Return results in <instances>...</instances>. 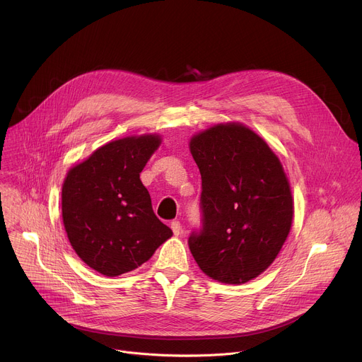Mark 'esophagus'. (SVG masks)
<instances>
[{"mask_svg":"<svg viewBox=\"0 0 362 362\" xmlns=\"http://www.w3.org/2000/svg\"><path fill=\"white\" fill-rule=\"evenodd\" d=\"M170 228H172V230H173L175 235H179L180 230H182V225H180L179 221H173V222L170 223Z\"/></svg>","mask_w":362,"mask_h":362,"instance_id":"34e87169","label":"esophagus"}]
</instances>
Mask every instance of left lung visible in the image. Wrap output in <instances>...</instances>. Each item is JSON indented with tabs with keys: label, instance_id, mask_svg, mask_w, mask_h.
<instances>
[{
	"label": "left lung",
	"instance_id": "1",
	"mask_svg": "<svg viewBox=\"0 0 362 362\" xmlns=\"http://www.w3.org/2000/svg\"><path fill=\"white\" fill-rule=\"evenodd\" d=\"M202 176L200 228L189 236L199 268L223 284L261 275L279 253L293 204L282 165L242 124H219L190 141Z\"/></svg>",
	"mask_w": 362,
	"mask_h": 362
}]
</instances>
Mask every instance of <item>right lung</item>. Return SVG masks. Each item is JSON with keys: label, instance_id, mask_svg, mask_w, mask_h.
Listing matches in <instances>:
<instances>
[{"label": "right lung", "instance_id": "right-lung-1", "mask_svg": "<svg viewBox=\"0 0 362 362\" xmlns=\"http://www.w3.org/2000/svg\"><path fill=\"white\" fill-rule=\"evenodd\" d=\"M159 136L126 137L97 148L63 185L62 211L69 240L94 271L119 276L150 259L173 232L159 221L140 180Z\"/></svg>", "mask_w": 362, "mask_h": 362}]
</instances>
